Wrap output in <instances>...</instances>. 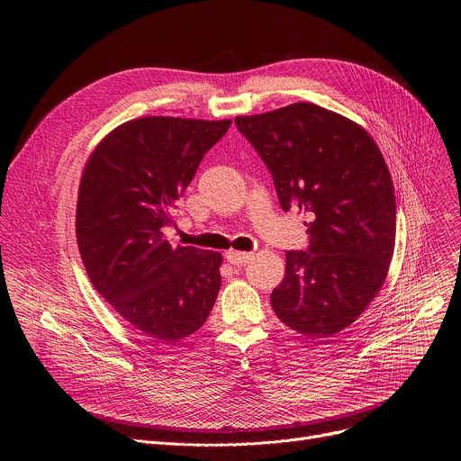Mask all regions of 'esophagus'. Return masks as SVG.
Here are the masks:
<instances>
[{
    "label": "esophagus",
    "instance_id": "esophagus-1",
    "mask_svg": "<svg viewBox=\"0 0 461 461\" xmlns=\"http://www.w3.org/2000/svg\"><path fill=\"white\" fill-rule=\"evenodd\" d=\"M226 258H228V262L230 265H233V267H244V265H248V262L251 260V253H244V251H228L226 253Z\"/></svg>",
    "mask_w": 461,
    "mask_h": 461
}]
</instances>
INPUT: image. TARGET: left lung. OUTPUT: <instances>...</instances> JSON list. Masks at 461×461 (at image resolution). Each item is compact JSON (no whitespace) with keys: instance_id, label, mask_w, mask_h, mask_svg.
I'll return each mask as SVG.
<instances>
[{"instance_id":"8db88e82","label":"left lung","mask_w":461,"mask_h":461,"mask_svg":"<svg viewBox=\"0 0 461 461\" xmlns=\"http://www.w3.org/2000/svg\"><path fill=\"white\" fill-rule=\"evenodd\" d=\"M268 166L281 208L313 215L308 251H286L270 301L308 338L350 326L379 294L396 244V196L384 158L359 123L310 102L237 116Z\"/></svg>"}]
</instances>
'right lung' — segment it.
I'll return each mask as SVG.
<instances>
[{
	"label": "right lung",
	"instance_id": "add662e5",
	"mask_svg": "<svg viewBox=\"0 0 461 461\" xmlns=\"http://www.w3.org/2000/svg\"><path fill=\"white\" fill-rule=\"evenodd\" d=\"M231 120L144 116L114 127L80 180L77 240L86 272L114 312L151 341L178 343L206 322L222 255L171 246L164 228L204 153Z\"/></svg>",
	"mask_w": 461,
	"mask_h": 461
}]
</instances>
